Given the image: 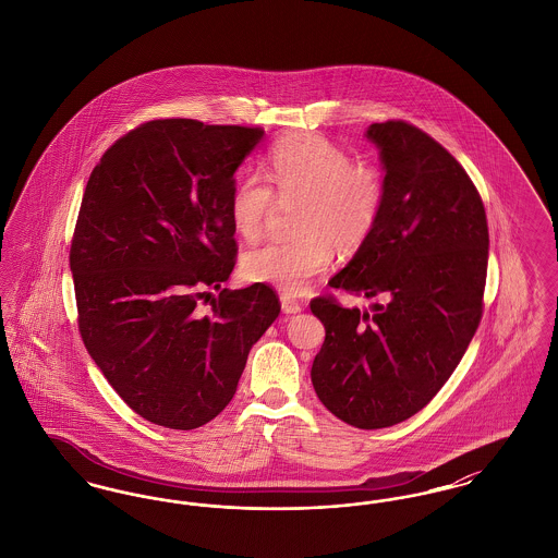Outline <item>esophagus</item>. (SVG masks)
I'll list each match as a JSON object with an SVG mask.
<instances>
[{
  "mask_svg": "<svg viewBox=\"0 0 558 558\" xmlns=\"http://www.w3.org/2000/svg\"><path fill=\"white\" fill-rule=\"evenodd\" d=\"M280 303H282V312L284 314H299L303 310V303L296 301L289 292H282L280 294Z\"/></svg>",
  "mask_w": 558,
  "mask_h": 558,
  "instance_id": "34e87169",
  "label": "esophagus"
}]
</instances>
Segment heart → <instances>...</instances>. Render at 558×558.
I'll return each instance as SVG.
<instances>
[{"mask_svg": "<svg viewBox=\"0 0 558 558\" xmlns=\"http://www.w3.org/2000/svg\"><path fill=\"white\" fill-rule=\"evenodd\" d=\"M266 179L246 173L230 192V219L244 240H257L267 217L296 205L291 240H271L242 257V274L280 291L303 292L328 267L335 248L353 255L371 240L385 209L383 171L353 160L343 146L316 132L292 133L267 155Z\"/></svg>", "mask_w": 558, "mask_h": 558, "instance_id": "heart-1", "label": "heart"}]
</instances>
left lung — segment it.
Instances as JSON below:
<instances>
[{"instance_id":"left-lung-1","label":"left lung","mask_w":558,"mask_h":558,"mask_svg":"<svg viewBox=\"0 0 558 558\" xmlns=\"http://www.w3.org/2000/svg\"><path fill=\"white\" fill-rule=\"evenodd\" d=\"M387 198L366 246L328 284L380 296L372 312L335 294L310 307L326 337L312 366L319 401L357 428L421 412L460 364L483 316L487 217L464 167L416 125L372 123Z\"/></svg>"}]
</instances>
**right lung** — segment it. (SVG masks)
<instances>
[{"instance_id":"1","label":"right lung","mask_w":558,"mask_h":558,"mask_svg":"<svg viewBox=\"0 0 558 558\" xmlns=\"http://www.w3.org/2000/svg\"><path fill=\"white\" fill-rule=\"evenodd\" d=\"M262 128L155 119L94 167L71 240L81 339L135 414L190 430L234 398L251 347L280 314L255 282L211 296L236 266L234 171Z\"/></svg>"}]
</instances>
